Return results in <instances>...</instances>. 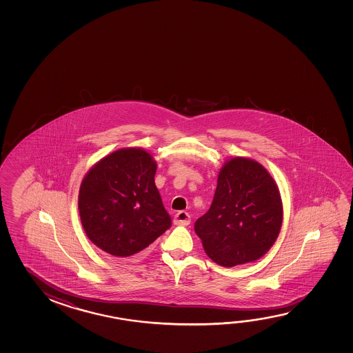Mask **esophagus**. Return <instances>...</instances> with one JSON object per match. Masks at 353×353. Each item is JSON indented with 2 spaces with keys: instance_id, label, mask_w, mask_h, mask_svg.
Here are the masks:
<instances>
[{
  "instance_id": "34e87169",
  "label": "esophagus",
  "mask_w": 353,
  "mask_h": 353,
  "mask_svg": "<svg viewBox=\"0 0 353 353\" xmlns=\"http://www.w3.org/2000/svg\"><path fill=\"white\" fill-rule=\"evenodd\" d=\"M174 223L176 225H188L191 223V215L185 210H181L174 214Z\"/></svg>"
}]
</instances>
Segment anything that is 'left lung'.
Returning a JSON list of instances; mask_svg holds the SVG:
<instances>
[{
	"instance_id": "obj_1",
	"label": "left lung",
	"mask_w": 353,
	"mask_h": 353,
	"mask_svg": "<svg viewBox=\"0 0 353 353\" xmlns=\"http://www.w3.org/2000/svg\"><path fill=\"white\" fill-rule=\"evenodd\" d=\"M283 221L278 185L260 162L232 157L220 168L213 203L194 232L209 259L223 267L259 260L277 240Z\"/></svg>"
}]
</instances>
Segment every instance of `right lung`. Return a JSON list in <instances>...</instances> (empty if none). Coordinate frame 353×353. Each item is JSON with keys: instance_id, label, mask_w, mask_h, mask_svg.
I'll use <instances>...</instances> for the list:
<instances>
[{"instance_id": "1", "label": "right lung", "mask_w": 353, "mask_h": 353, "mask_svg": "<svg viewBox=\"0 0 353 353\" xmlns=\"http://www.w3.org/2000/svg\"><path fill=\"white\" fill-rule=\"evenodd\" d=\"M157 165L141 148L94 163L82 179L79 212L87 237L116 257L139 254L171 226L155 185Z\"/></svg>"}]
</instances>
